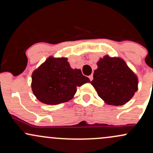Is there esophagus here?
Instances as JSON below:
<instances>
[{
	"mask_svg": "<svg viewBox=\"0 0 153 153\" xmlns=\"http://www.w3.org/2000/svg\"><path fill=\"white\" fill-rule=\"evenodd\" d=\"M89 79H90V80L91 81V80H93V79H94V76H93V75H89Z\"/></svg>",
	"mask_w": 153,
	"mask_h": 153,
	"instance_id": "esophagus-1",
	"label": "esophagus"
}]
</instances>
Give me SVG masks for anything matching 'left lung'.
Returning a JSON list of instances; mask_svg holds the SVG:
<instances>
[{"label": "left lung", "mask_w": 153, "mask_h": 153, "mask_svg": "<svg viewBox=\"0 0 153 153\" xmlns=\"http://www.w3.org/2000/svg\"><path fill=\"white\" fill-rule=\"evenodd\" d=\"M91 84L98 95L110 105H123L137 91L134 73L120 58L105 56L97 63Z\"/></svg>", "instance_id": "8db88e82"}]
</instances>
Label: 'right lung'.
I'll use <instances>...</instances> for the list:
<instances>
[{
  "instance_id": "add662e5",
  "label": "right lung",
  "mask_w": 153,
  "mask_h": 153,
  "mask_svg": "<svg viewBox=\"0 0 153 153\" xmlns=\"http://www.w3.org/2000/svg\"><path fill=\"white\" fill-rule=\"evenodd\" d=\"M89 82L80 70L72 69L67 58L49 57L32 73L31 88L39 101L56 105L70 101L77 87Z\"/></svg>"
}]
</instances>
